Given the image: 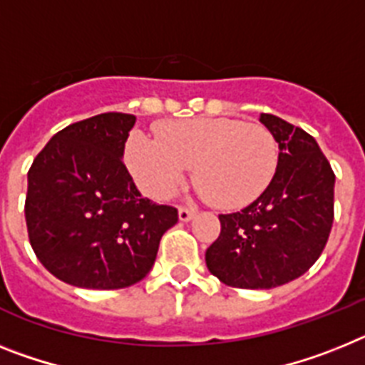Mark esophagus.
I'll use <instances>...</instances> for the list:
<instances>
[{"label": "esophagus", "instance_id": "34e87169", "mask_svg": "<svg viewBox=\"0 0 365 365\" xmlns=\"http://www.w3.org/2000/svg\"><path fill=\"white\" fill-rule=\"evenodd\" d=\"M197 215V211L195 210H189V207H180L178 210V217H180V220H183V222H187V220H191L192 217Z\"/></svg>", "mask_w": 365, "mask_h": 365}]
</instances>
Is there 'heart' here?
Masks as SVG:
<instances>
[{
    "label": "heart",
    "mask_w": 365,
    "mask_h": 365,
    "mask_svg": "<svg viewBox=\"0 0 365 365\" xmlns=\"http://www.w3.org/2000/svg\"><path fill=\"white\" fill-rule=\"evenodd\" d=\"M278 143L269 128L237 118L163 122L155 137L131 133L125 161L143 191L167 198L195 165L198 191L217 207L249 206L277 174Z\"/></svg>",
    "instance_id": "b5f03b06"
}]
</instances>
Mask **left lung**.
<instances>
[{
    "mask_svg": "<svg viewBox=\"0 0 365 365\" xmlns=\"http://www.w3.org/2000/svg\"><path fill=\"white\" fill-rule=\"evenodd\" d=\"M280 148L277 174L245 210L219 215L220 234L206 265L226 286L271 289L304 274L317 262L334 222V170L302 128L262 113Z\"/></svg>",
    "mask_w": 365,
    "mask_h": 365,
    "instance_id": "obj_1",
    "label": "left lung"
}]
</instances>
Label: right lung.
Returning <instances> with one entry per match:
<instances>
[{
	"instance_id": "right-lung-1",
	"label": "right lung",
	"mask_w": 365,
	"mask_h": 365,
	"mask_svg": "<svg viewBox=\"0 0 365 365\" xmlns=\"http://www.w3.org/2000/svg\"><path fill=\"white\" fill-rule=\"evenodd\" d=\"M135 116L102 113L57 131L27 173L26 225L59 280L120 289L143 280L178 210L140 197L122 155Z\"/></svg>"
}]
</instances>
